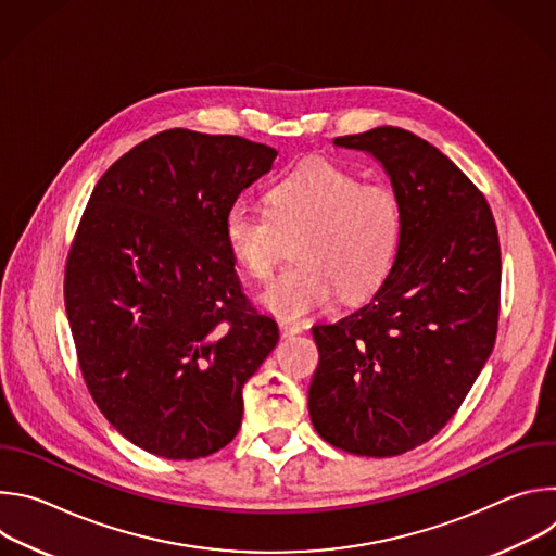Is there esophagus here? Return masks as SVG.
<instances>
[{"instance_id": "1", "label": "esophagus", "mask_w": 556, "mask_h": 556, "mask_svg": "<svg viewBox=\"0 0 556 556\" xmlns=\"http://www.w3.org/2000/svg\"><path fill=\"white\" fill-rule=\"evenodd\" d=\"M301 326H296V324H286V321H281L279 324V332H281V337L283 339H290V337H296V334H301Z\"/></svg>"}]
</instances>
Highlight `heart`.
I'll use <instances>...</instances> for the list:
<instances>
[{"label": "heart", "instance_id": "heart-1", "mask_svg": "<svg viewBox=\"0 0 556 556\" xmlns=\"http://www.w3.org/2000/svg\"><path fill=\"white\" fill-rule=\"evenodd\" d=\"M405 215L399 195L380 182H361L328 161H309L283 174L268 191V208L235 202L224 213V240L255 279H268L281 257L283 235L299 237L296 268L262 292L281 319L328 307L339 288L356 299L389 275L403 242Z\"/></svg>", "mask_w": 556, "mask_h": 556}]
</instances>
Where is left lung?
Masks as SVG:
<instances>
[{"label": "left lung", "instance_id": "obj_1", "mask_svg": "<svg viewBox=\"0 0 556 556\" xmlns=\"http://www.w3.org/2000/svg\"><path fill=\"white\" fill-rule=\"evenodd\" d=\"M374 155L399 195V255L369 303L312 328L319 348L309 420L332 446L391 457L431 440L489 361L500 319L502 251L482 191L401 127L334 138Z\"/></svg>", "mask_w": 556, "mask_h": 556}]
</instances>
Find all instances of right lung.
<instances>
[{"instance_id": "obj_1", "label": "right lung", "mask_w": 556, "mask_h": 556, "mask_svg": "<svg viewBox=\"0 0 556 556\" xmlns=\"http://www.w3.org/2000/svg\"><path fill=\"white\" fill-rule=\"evenodd\" d=\"M275 157L242 136L167 129L118 157L78 222L63 281L78 365L147 453L206 457L242 427V387L279 328L242 292L224 213Z\"/></svg>"}]
</instances>
